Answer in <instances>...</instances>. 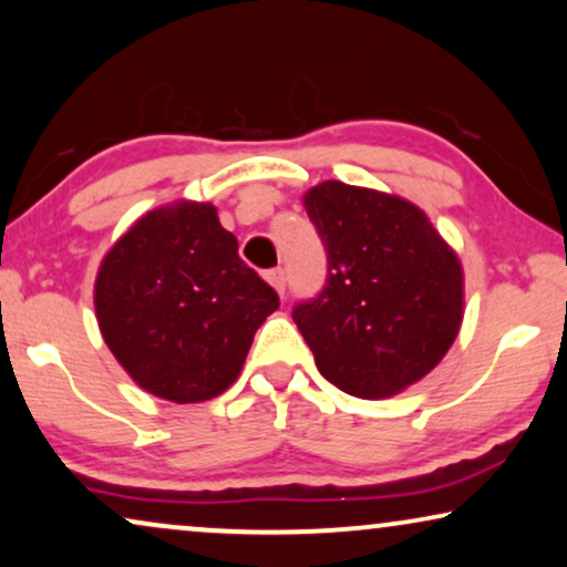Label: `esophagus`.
<instances>
[{
	"mask_svg": "<svg viewBox=\"0 0 567 567\" xmlns=\"http://www.w3.org/2000/svg\"><path fill=\"white\" fill-rule=\"evenodd\" d=\"M266 281H268L270 286H274V289L284 297V291H286V278H284V270H281V268L268 270V274H266Z\"/></svg>",
	"mask_w": 567,
	"mask_h": 567,
	"instance_id": "34e87169",
	"label": "esophagus"
}]
</instances>
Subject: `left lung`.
Masks as SVG:
<instances>
[{"instance_id": "1", "label": "left lung", "mask_w": 567, "mask_h": 567, "mask_svg": "<svg viewBox=\"0 0 567 567\" xmlns=\"http://www.w3.org/2000/svg\"><path fill=\"white\" fill-rule=\"evenodd\" d=\"M328 284L293 322L320 374L363 400L392 398L439 367L460 336L464 270L423 208L324 181L305 193Z\"/></svg>"}]
</instances>
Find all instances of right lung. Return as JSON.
<instances>
[{
    "label": "right lung",
    "instance_id": "add662e5",
    "mask_svg": "<svg viewBox=\"0 0 567 567\" xmlns=\"http://www.w3.org/2000/svg\"><path fill=\"white\" fill-rule=\"evenodd\" d=\"M198 200L152 208L105 252L95 278L103 340L126 374L177 405L235 384L278 297Z\"/></svg>",
    "mask_w": 567,
    "mask_h": 567
}]
</instances>
